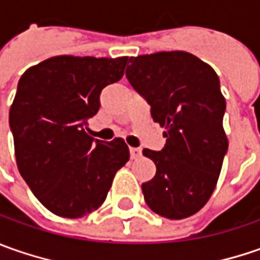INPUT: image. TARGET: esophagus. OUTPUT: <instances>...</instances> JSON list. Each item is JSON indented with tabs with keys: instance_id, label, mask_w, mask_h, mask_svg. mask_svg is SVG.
<instances>
[{
	"instance_id": "34e87169",
	"label": "esophagus",
	"mask_w": 260,
	"mask_h": 260,
	"mask_svg": "<svg viewBox=\"0 0 260 260\" xmlns=\"http://www.w3.org/2000/svg\"><path fill=\"white\" fill-rule=\"evenodd\" d=\"M130 156H132V159H137L142 156V150L137 147H130Z\"/></svg>"
}]
</instances>
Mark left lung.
Wrapping results in <instances>:
<instances>
[{
	"mask_svg": "<svg viewBox=\"0 0 260 260\" xmlns=\"http://www.w3.org/2000/svg\"><path fill=\"white\" fill-rule=\"evenodd\" d=\"M125 76L165 127L160 152L143 149L156 175L142 184L156 214L181 220L198 213L218 181L229 140L223 128L225 100L215 71L182 50L130 57Z\"/></svg>",
	"mask_w": 260,
	"mask_h": 260,
	"instance_id": "1",
	"label": "left lung"
}]
</instances>
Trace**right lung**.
Masks as SVG:
<instances>
[{"label":"right lung","mask_w":260,"mask_h":260,"mask_svg":"<svg viewBox=\"0 0 260 260\" xmlns=\"http://www.w3.org/2000/svg\"><path fill=\"white\" fill-rule=\"evenodd\" d=\"M127 62V56H53L18 81L10 108L17 168L53 214L79 218L95 211L130 159L123 139L94 140L86 127L103 88L123 78Z\"/></svg>","instance_id":"right-lung-1"}]
</instances>
